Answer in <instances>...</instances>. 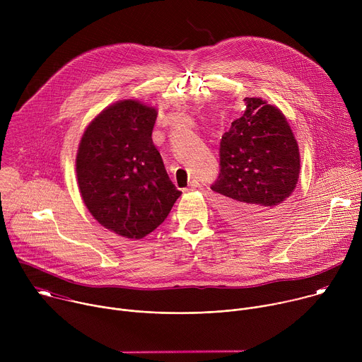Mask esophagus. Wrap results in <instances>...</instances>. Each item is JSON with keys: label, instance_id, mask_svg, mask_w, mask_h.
<instances>
[{"label": "esophagus", "instance_id": "esophagus-1", "mask_svg": "<svg viewBox=\"0 0 362 362\" xmlns=\"http://www.w3.org/2000/svg\"><path fill=\"white\" fill-rule=\"evenodd\" d=\"M196 187H199V180L193 179V180H190V183H189V186H187L186 190H193V189H196Z\"/></svg>", "mask_w": 362, "mask_h": 362}]
</instances>
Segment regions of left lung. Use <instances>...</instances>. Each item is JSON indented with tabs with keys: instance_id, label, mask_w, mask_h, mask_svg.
Returning a JSON list of instances; mask_svg holds the SVG:
<instances>
[{
	"instance_id": "8db88e82",
	"label": "left lung",
	"mask_w": 362,
	"mask_h": 362,
	"mask_svg": "<svg viewBox=\"0 0 362 362\" xmlns=\"http://www.w3.org/2000/svg\"><path fill=\"white\" fill-rule=\"evenodd\" d=\"M245 112L222 136L219 175L211 189L242 230L275 223L299 177V150L285 116L267 101L246 97Z\"/></svg>"
}]
</instances>
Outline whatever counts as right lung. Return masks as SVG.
I'll list each match as a JSON object with an SVG mask.
<instances>
[{"mask_svg": "<svg viewBox=\"0 0 362 362\" xmlns=\"http://www.w3.org/2000/svg\"><path fill=\"white\" fill-rule=\"evenodd\" d=\"M156 117V110L136 100L119 101L88 124L77 153L87 209L100 225L129 239L162 225L182 194L151 140Z\"/></svg>", "mask_w": 362, "mask_h": 362, "instance_id": "right-lung-1", "label": "right lung"}]
</instances>
